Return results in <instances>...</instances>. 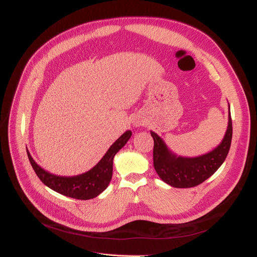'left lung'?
Returning a JSON list of instances; mask_svg holds the SVG:
<instances>
[{
  "mask_svg": "<svg viewBox=\"0 0 257 257\" xmlns=\"http://www.w3.org/2000/svg\"><path fill=\"white\" fill-rule=\"evenodd\" d=\"M151 136L154 141L153 165L159 177L174 188H193L211 177L227 157L232 137L230 109L227 131L222 143L214 150L201 157H177L158 134L151 132Z\"/></svg>",
  "mask_w": 257,
  "mask_h": 257,
  "instance_id": "1",
  "label": "left lung"
}]
</instances>
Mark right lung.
Returning <instances> with one entry per match:
<instances>
[{"mask_svg": "<svg viewBox=\"0 0 257 257\" xmlns=\"http://www.w3.org/2000/svg\"><path fill=\"white\" fill-rule=\"evenodd\" d=\"M131 136L132 132L126 131L111 145L103 159L94 167L87 173L74 177H62L46 172L40 165H37V163L27 150L28 158L35 174L45 185L62 195L87 200L99 195L109 184L112 177V161L114 155L121 148L125 146Z\"/></svg>", "mask_w": 257, "mask_h": 257, "instance_id": "1", "label": "right lung"}]
</instances>
